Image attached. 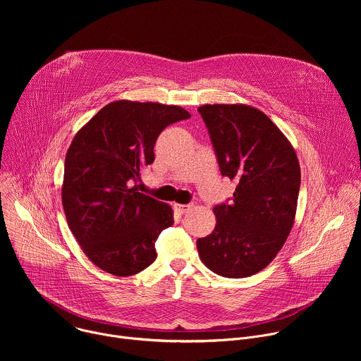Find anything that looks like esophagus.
<instances>
[{
    "mask_svg": "<svg viewBox=\"0 0 361 361\" xmlns=\"http://www.w3.org/2000/svg\"><path fill=\"white\" fill-rule=\"evenodd\" d=\"M173 207H174L176 212L184 214V213H187L190 209H192V204H180V202H176V204L173 205Z\"/></svg>",
    "mask_w": 361,
    "mask_h": 361,
    "instance_id": "obj_1",
    "label": "esophagus"
}]
</instances>
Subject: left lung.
Here are the masks:
<instances>
[{
	"label": "left lung",
	"instance_id": "1",
	"mask_svg": "<svg viewBox=\"0 0 361 361\" xmlns=\"http://www.w3.org/2000/svg\"><path fill=\"white\" fill-rule=\"evenodd\" d=\"M221 174L237 183L233 201L216 205V227L197 240L201 262L228 279L266 269L284 245L300 190L297 154L281 130L247 104L198 107Z\"/></svg>",
	"mask_w": 361,
	"mask_h": 361
}]
</instances>
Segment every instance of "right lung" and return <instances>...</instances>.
Returning <instances> with one entry per match:
<instances>
[{
  "mask_svg": "<svg viewBox=\"0 0 361 361\" xmlns=\"http://www.w3.org/2000/svg\"><path fill=\"white\" fill-rule=\"evenodd\" d=\"M190 117L178 106L118 99L77 131L66 156L63 209L77 243L98 269L127 277L156 260V241L173 226L174 213L133 183L154 161L160 133Z\"/></svg>",
  "mask_w": 361,
  "mask_h": 361,
  "instance_id": "add662e5",
  "label": "right lung"
}]
</instances>
